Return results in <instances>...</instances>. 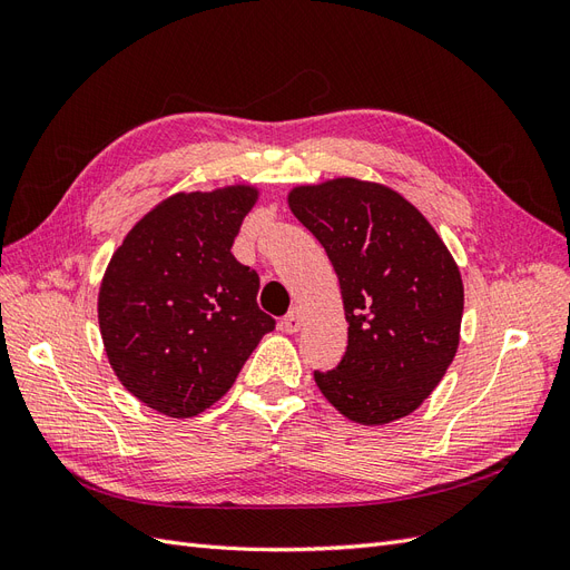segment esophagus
<instances>
[{
	"instance_id": "esophagus-1",
	"label": "esophagus",
	"mask_w": 570,
	"mask_h": 570,
	"mask_svg": "<svg viewBox=\"0 0 570 570\" xmlns=\"http://www.w3.org/2000/svg\"><path fill=\"white\" fill-rule=\"evenodd\" d=\"M302 327V314H299V308H292V312L287 314V316H283V321H281V331H285V333H289V335H295L297 331Z\"/></svg>"
}]
</instances>
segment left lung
<instances>
[{"instance_id": "left-lung-1", "label": "left lung", "mask_w": 570, "mask_h": 570, "mask_svg": "<svg viewBox=\"0 0 570 570\" xmlns=\"http://www.w3.org/2000/svg\"><path fill=\"white\" fill-rule=\"evenodd\" d=\"M337 273L347 352L316 385L344 416L383 425L438 387L459 347L463 283L440 235L394 189L337 178L289 193Z\"/></svg>"}]
</instances>
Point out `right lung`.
<instances>
[{
    "instance_id": "right-lung-1",
    "label": "right lung",
    "mask_w": 570,
    "mask_h": 570,
    "mask_svg": "<svg viewBox=\"0 0 570 570\" xmlns=\"http://www.w3.org/2000/svg\"><path fill=\"white\" fill-rule=\"evenodd\" d=\"M256 202L247 185L180 193L126 235L99 287V327L118 381L189 419L226 394L275 321L258 275L230 247Z\"/></svg>"
}]
</instances>
